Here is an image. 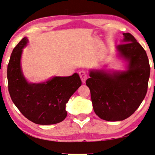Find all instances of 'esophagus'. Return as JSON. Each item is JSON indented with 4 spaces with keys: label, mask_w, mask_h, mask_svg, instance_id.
I'll use <instances>...</instances> for the list:
<instances>
[{
    "label": "esophagus",
    "mask_w": 155,
    "mask_h": 155,
    "mask_svg": "<svg viewBox=\"0 0 155 155\" xmlns=\"http://www.w3.org/2000/svg\"><path fill=\"white\" fill-rule=\"evenodd\" d=\"M79 76H80V78H81V81H82L83 83H84L86 81V80L87 79V73L85 71H81L79 72Z\"/></svg>",
    "instance_id": "1"
}]
</instances>
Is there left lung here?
Here are the masks:
<instances>
[{
	"mask_svg": "<svg viewBox=\"0 0 155 155\" xmlns=\"http://www.w3.org/2000/svg\"><path fill=\"white\" fill-rule=\"evenodd\" d=\"M117 46L121 57L128 61V70L109 74L91 71L86 84L90 89L94 113L107 121L123 120L137 110L146 96L150 74L147 53L130 33H124Z\"/></svg>",
	"mask_w": 155,
	"mask_h": 155,
	"instance_id": "left-lung-1",
	"label": "left lung"
}]
</instances>
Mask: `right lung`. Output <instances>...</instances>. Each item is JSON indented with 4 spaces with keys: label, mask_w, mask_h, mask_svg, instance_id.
<instances>
[{
    "label": "right lung",
    "mask_w": 155,
    "mask_h": 155,
    "mask_svg": "<svg viewBox=\"0 0 155 155\" xmlns=\"http://www.w3.org/2000/svg\"><path fill=\"white\" fill-rule=\"evenodd\" d=\"M28 40L24 37L13 50L7 68L8 92L21 114L36 124L51 125L66 118V104L81 85L79 74L55 76L46 82L29 84L22 74L20 60Z\"/></svg>",
    "instance_id": "obj_1"
}]
</instances>
